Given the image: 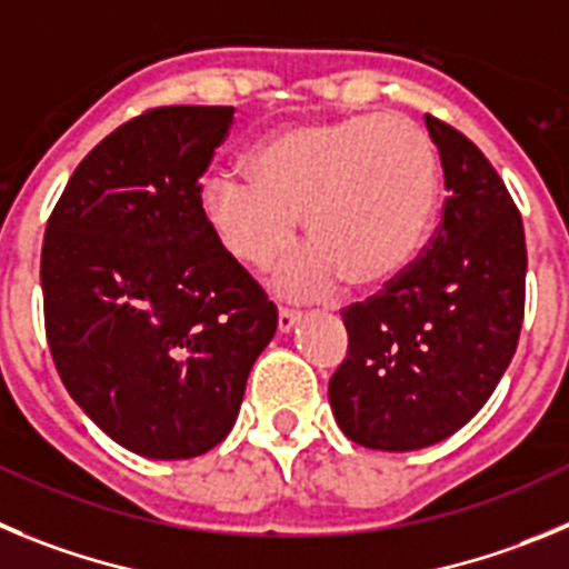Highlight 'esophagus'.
<instances>
[{
	"mask_svg": "<svg viewBox=\"0 0 569 569\" xmlns=\"http://www.w3.org/2000/svg\"><path fill=\"white\" fill-rule=\"evenodd\" d=\"M300 311H295V309H280L278 311V329L280 331H291L297 326V322H300Z\"/></svg>",
	"mask_w": 569,
	"mask_h": 569,
	"instance_id": "esophagus-1",
	"label": "esophagus"
}]
</instances>
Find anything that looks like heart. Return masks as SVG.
<instances>
[{
	"label": "heart",
	"mask_w": 569,
	"mask_h": 569,
	"mask_svg": "<svg viewBox=\"0 0 569 569\" xmlns=\"http://www.w3.org/2000/svg\"><path fill=\"white\" fill-rule=\"evenodd\" d=\"M247 176L203 183V218L240 263L269 269L295 247L303 214L315 247L280 274L286 295L320 297L340 278L388 283L431 234L437 147L399 112L286 127L252 147Z\"/></svg>",
	"instance_id": "1"
}]
</instances>
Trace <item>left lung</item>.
<instances>
[{
  "instance_id": "8db88e82",
  "label": "left lung",
  "mask_w": 569,
  "mask_h": 569,
  "mask_svg": "<svg viewBox=\"0 0 569 569\" xmlns=\"http://www.w3.org/2000/svg\"><path fill=\"white\" fill-rule=\"evenodd\" d=\"M425 124L442 158V223L406 272L340 311L348 355L329 380L342 433L373 450L428 448L468 425L525 317V227L508 187L470 138Z\"/></svg>"
}]
</instances>
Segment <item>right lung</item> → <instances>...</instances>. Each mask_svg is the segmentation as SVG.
I'll return each mask as SVG.
<instances>
[{
	"label": "right lung",
	"mask_w": 569,
	"mask_h": 569,
	"mask_svg": "<svg viewBox=\"0 0 569 569\" xmlns=\"http://www.w3.org/2000/svg\"><path fill=\"white\" fill-rule=\"evenodd\" d=\"M234 107H156L87 152L42 247L56 371L101 431L192 459L238 419L278 309L203 218L201 176Z\"/></svg>",
	"instance_id": "obj_1"
}]
</instances>
